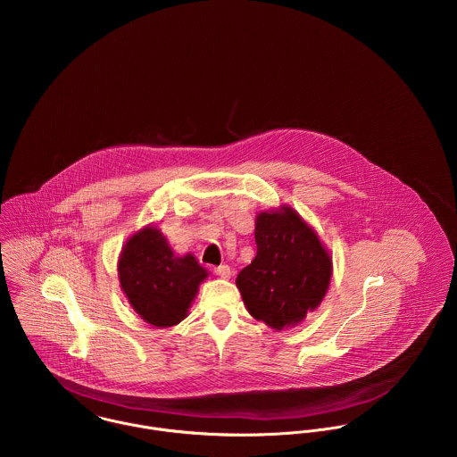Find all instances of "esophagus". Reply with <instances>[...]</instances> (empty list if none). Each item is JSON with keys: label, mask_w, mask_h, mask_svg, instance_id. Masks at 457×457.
<instances>
[{"label": "esophagus", "mask_w": 457, "mask_h": 457, "mask_svg": "<svg viewBox=\"0 0 457 457\" xmlns=\"http://www.w3.org/2000/svg\"><path fill=\"white\" fill-rule=\"evenodd\" d=\"M214 274L216 276H220V278H230L232 276V269L227 265V263H223V265H218V267H214Z\"/></svg>", "instance_id": "obj_1"}]
</instances>
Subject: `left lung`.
I'll list each match as a JSON object with an SVG mask.
<instances>
[{
	"instance_id": "8db88e82",
	"label": "left lung",
	"mask_w": 457,
	"mask_h": 457,
	"mask_svg": "<svg viewBox=\"0 0 457 457\" xmlns=\"http://www.w3.org/2000/svg\"><path fill=\"white\" fill-rule=\"evenodd\" d=\"M257 255L236 279L250 315L270 328L297 326L326 295L332 259L317 232L288 205L255 221Z\"/></svg>"
}]
</instances>
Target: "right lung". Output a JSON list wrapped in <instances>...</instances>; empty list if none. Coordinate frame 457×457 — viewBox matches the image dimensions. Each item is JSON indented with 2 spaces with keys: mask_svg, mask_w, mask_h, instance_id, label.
<instances>
[{
  "mask_svg": "<svg viewBox=\"0 0 457 457\" xmlns=\"http://www.w3.org/2000/svg\"><path fill=\"white\" fill-rule=\"evenodd\" d=\"M118 274L131 308L154 327L178 326L187 319L198 285L207 278L195 257L176 255L154 225L140 228L127 241Z\"/></svg>",
  "mask_w": 457,
  "mask_h": 457,
  "instance_id": "right-lung-1",
  "label": "right lung"
}]
</instances>
